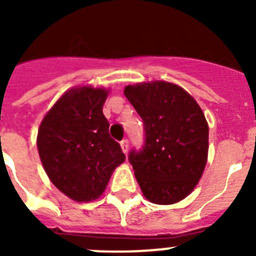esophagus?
Returning <instances> with one entry per match:
<instances>
[{
  "label": "esophagus",
  "instance_id": "1",
  "mask_svg": "<svg viewBox=\"0 0 256 256\" xmlns=\"http://www.w3.org/2000/svg\"><path fill=\"white\" fill-rule=\"evenodd\" d=\"M120 148H122V151L126 155V154H128V148H130V144H128L126 140H123V141L120 142Z\"/></svg>",
  "mask_w": 256,
  "mask_h": 256
}]
</instances>
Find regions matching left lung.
Segmentation results:
<instances>
[{"label": "left lung", "mask_w": 256, "mask_h": 256, "mask_svg": "<svg viewBox=\"0 0 256 256\" xmlns=\"http://www.w3.org/2000/svg\"><path fill=\"white\" fill-rule=\"evenodd\" d=\"M124 94L144 124V150L130 154L142 194L154 204H176L198 186L206 165L204 112L188 92L165 80L128 84Z\"/></svg>", "instance_id": "obj_1"}]
</instances>
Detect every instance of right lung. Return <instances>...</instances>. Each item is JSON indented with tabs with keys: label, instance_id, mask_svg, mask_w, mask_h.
<instances>
[{
	"label": "right lung",
	"instance_id": "1",
	"mask_svg": "<svg viewBox=\"0 0 256 256\" xmlns=\"http://www.w3.org/2000/svg\"><path fill=\"white\" fill-rule=\"evenodd\" d=\"M110 88L76 86L61 94L38 128L37 148L54 186L78 202L102 195L126 160L102 112Z\"/></svg>",
	"mask_w": 256,
	"mask_h": 256
}]
</instances>
